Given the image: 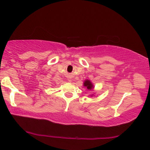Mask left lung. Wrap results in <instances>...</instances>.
<instances>
[{
	"label": "left lung",
	"instance_id": "1",
	"mask_svg": "<svg viewBox=\"0 0 150 150\" xmlns=\"http://www.w3.org/2000/svg\"><path fill=\"white\" fill-rule=\"evenodd\" d=\"M83 86L87 88V89L88 91H91V90H93L94 89V85L93 84V83L91 82L90 80L88 79H86L84 83H83ZM94 95H91V96H93Z\"/></svg>",
	"mask_w": 150,
	"mask_h": 150
}]
</instances>
